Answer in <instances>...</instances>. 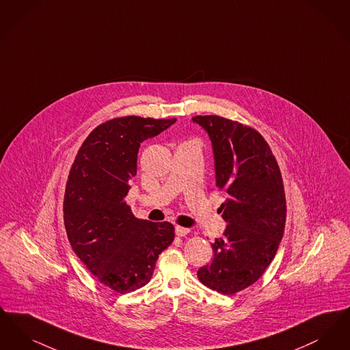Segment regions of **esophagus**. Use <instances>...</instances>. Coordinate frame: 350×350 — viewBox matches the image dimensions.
<instances>
[{"mask_svg":"<svg viewBox=\"0 0 350 350\" xmlns=\"http://www.w3.org/2000/svg\"><path fill=\"white\" fill-rule=\"evenodd\" d=\"M189 232H190V231H189L187 228H183V227H180V226H177V227H176V234H177V236H180V237L186 236Z\"/></svg>","mask_w":350,"mask_h":350,"instance_id":"34e87169","label":"esophagus"}]
</instances>
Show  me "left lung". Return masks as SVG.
I'll return each instance as SVG.
<instances>
[{"label": "left lung", "instance_id": "left-lung-1", "mask_svg": "<svg viewBox=\"0 0 350 350\" xmlns=\"http://www.w3.org/2000/svg\"><path fill=\"white\" fill-rule=\"evenodd\" d=\"M208 133L217 186L226 200L219 207L227 221L213 244L211 264L198 280L224 295L256 282L274 258L286 223V198L278 163L262 135L250 126L217 116H197Z\"/></svg>", "mask_w": 350, "mask_h": 350}]
</instances>
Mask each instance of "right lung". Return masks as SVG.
<instances>
[{"label":"right lung","mask_w":350,"mask_h":350,"mask_svg":"<svg viewBox=\"0 0 350 350\" xmlns=\"http://www.w3.org/2000/svg\"><path fill=\"white\" fill-rule=\"evenodd\" d=\"M176 119L114 118L85 139L72 164L64 196V224L72 250L88 270L119 294L150 282L174 227L133 217L124 198L136 176L140 143Z\"/></svg>","instance_id":"right-lung-1"}]
</instances>
